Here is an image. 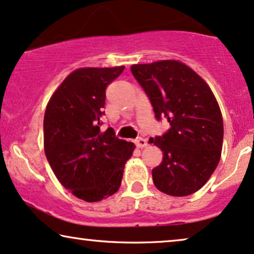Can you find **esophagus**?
Returning <instances> with one entry per match:
<instances>
[{"label": "esophagus", "mask_w": 254, "mask_h": 254, "mask_svg": "<svg viewBox=\"0 0 254 254\" xmlns=\"http://www.w3.org/2000/svg\"><path fill=\"white\" fill-rule=\"evenodd\" d=\"M135 144H136L137 148H143L147 146V140L143 139V137H139V139L135 140Z\"/></svg>", "instance_id": "esophagus-1"}]
</instances>
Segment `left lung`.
<instances>
[{
	"instance_id": "obj_1",
	"label": "left lung",
	"mask_w": 254,
	"mask_h": 254,
	"mask_svg": "<svg viewBox=\"0 0 254 254\" xmlns=\"http://www.w3.org/2000/svg\"><path fill=\"white\" fill-rule=\"evenodd\" d=\"M131 73L149 99L157 121L170 128L154 142L162 163L151 171L160 191L188 196L199 190L218 166L223 118L212 91L189 66L177 61L131 65Z\"/></svg>"
}]
</instances>
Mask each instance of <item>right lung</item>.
<instances>
[{"label": "right lung", "mask_w": 254, "mask_h": 254, "mask_svg": "<svg viewBox=\"0 0 254 254\" xmlns=\"http://www.w3.org/2000/svg\"><path fill=\"white\" fill-rule=\"evenodd\" d=\"M125 66L85 67L68 74L49 101L44 115V150L65 189L86 202L119 190L134 143L104 130L106 87Z\"/></svg>", "instance_id": "add662e5"}]
</instances>
